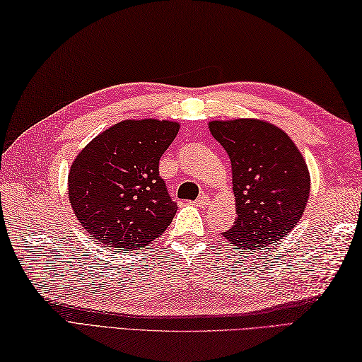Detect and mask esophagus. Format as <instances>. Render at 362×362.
<instances>
[{"label": "esophagus", "mask_w": 362, "mask_h": 362, "mask_svg": "<svg viewBox=\"0 0 362 362\" xmlns=\"http://www.w3.org/2000/svg\"><path fill=\"white\" fill-rule=\"evenodd\" d=\"M197 204L202 206V208H203V206H208V204H209V197H208V195L198 197V198H197Z\"/></svg>", "instance_id": "34e87169"}]
</instances>
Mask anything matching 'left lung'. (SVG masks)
<instances>
[{
    "label": "left lung",
    "mask_w": 362,
    "mask_h": 362,
    "mask_svg": "<svg viewBox=\"0 0 362 362\" xmlns=\"http://www.w3.org/2000/svg\"><path fill=\"white\" fill-rule=\"evenodd\" d=\"M214 139L231 159L238 218L228 243L259 252L292 231L306 208L311 180L289 136L261 120L211 122Z\"/></svg>",
    "instance_id": "left-lung-1"
}]
</instances>
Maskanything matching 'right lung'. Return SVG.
<instances>
[{
  "label": "right lung",
  "mask_w": 362,
  "mask_h": 362,
  "mask_svg": "<svg viewBox=\"0 0 362 362\" xmlns=\"http://www.w3.org/2000/svg\"><path fill=\"white\" fill-rule=\"evenodd\" d=\"M178 129V123L165 120H127L101 132L78 154L69 195L92 238L131 252L167 230L176 203L159 175V159Z\"/></svg>",
  "instance_id": "add662e5"
}]
</instances>
